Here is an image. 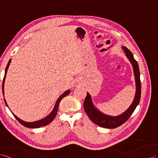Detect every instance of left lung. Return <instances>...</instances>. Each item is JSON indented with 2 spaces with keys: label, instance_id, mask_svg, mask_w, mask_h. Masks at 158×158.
Masks as SVG:
<instances>
[{
  "label": "left lung",
  "instance_id": "obj_1",
  "mask_svg": "<svg viewBox=\"0 0 158 158\" xmlns=\"http://www.w3.org/2000/svg\"><path fill=\"white\" fill-rule=\"evenodd\" d=\"M123 49H124L126 56L127 57L130 62L132 64L135 77V82H136V93H135L134 98L131 105L123 113L118 116H112L102 113V112L98 110V109H97L95 106L94 105L92 98L89 93H87L83 103L84 109L87 114L89 119L93 122L94 124L102 128H115L124 124L132 115L134 110L136 109V106L139 104V100H140L141 82L140 78H139L140 74H139L138 64L136 60L134 59L132 53L127 47L123 46Z\"/></svg>",
  "mask_w": 158,
  "mask_h": 158
}]
</instances>
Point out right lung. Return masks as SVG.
Masks as SVG:
<instances>
[{"instance_id":"right-lung-1","label":"right lung","mask_w":158,"mask_h":158,"mask_svg":"<svg viewBox=\"0 0 158 158\" xmlns=\"http://www.w3.org/2000/svg\"><path fill=\"white\" fill-rule=\"evenodd\" d=\"M10 62H11V59L9 60V61L8 63V64H7L6 67V69H5V73H4V77L3 81H2V85L3 94H4V81H5V78H6V73H7V70L8 69L9 65H10ZM70 92H71L70 90H67L66 91H65L62 94H61V96L59 98H58V99L57 100L56 104H55V106H54L52 111L46 117H45V118H42V120H38V121H35V122H31V123H28V122H25L24 120H22L21 119H20L19 118V117H17L15 114H14L13 113L12 114H13V115H14V116L15 117V118L17 119V120L19 121L21 124L24 126V127H26L27 128H40V127H44V126H46V125L49 124V123H51L53 121V120L54 119V118H55L56 114H57V110H58V107H59V105H60V101L62 100L63 98L65 97L67 95H68V94L70 93ZM4 102H5V104H6V106L8 107V105H7V103L6 102L5 98H4Z\"/></svg>"}]
</instances>
